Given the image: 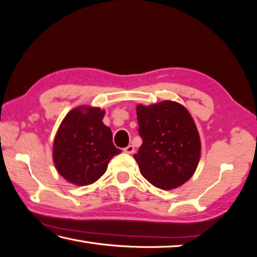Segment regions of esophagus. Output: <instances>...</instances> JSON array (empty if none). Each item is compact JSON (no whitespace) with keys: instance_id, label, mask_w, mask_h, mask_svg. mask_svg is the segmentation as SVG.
<instances>
[{"instance_id":"1","label":"esophagus","mask_w":257,"mask_h":257,"mask_svg":"<svg viewBox=\"0 0 257 257\" xmlns=\"http://www.w3.org/2000/svg\"><path fill=\"white\" fill-rule=\"evenodd\" d=\"M123 152H124V153H127V154H133L134 152H135L134 146H133V145H128L127 147H124Z\"/></svg>"}]
</instances>
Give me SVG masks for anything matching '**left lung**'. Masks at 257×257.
<instances>
[{
	"label": "left lung",
	"instance_id": "8db88e82",
	"mask_svg": "<svg viewBox=\"0 0 257 257\" xmlns=\"http://www.w3.org/2000/svg\"><path fill=\"white\" fill-rule=\"evenodd\" d=\"M143 144L134 155L142 176L163 190L178 188L196 171L201 138L189 111L182 104L162 101L136 106Z\"/></svg>",
	"mask_w": 257,
	"mask_h": 257
}]
</instances>
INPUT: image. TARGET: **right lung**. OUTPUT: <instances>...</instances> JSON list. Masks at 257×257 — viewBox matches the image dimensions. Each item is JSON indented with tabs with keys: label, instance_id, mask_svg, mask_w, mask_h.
Segmentation results:
<instances>
[{
	"label": "right lung",
	"instance_id": "add662e5",
	"mask_svg": "<svg viewBox=\"0 0 257 257\" xmlns=\"http://www.w3.org/2000/svg\"><path fill=\"white\" fill-rule=\"evenodd\" d=\"M105 111L80 105L68 113L53 142L56 171L68 182L87 186L98 180L113 156L121 153L113 145L111 129L103 123Z\"/></svg>",
	"mask_w": 257,
	"mask_h": 257
}]
</instances>
